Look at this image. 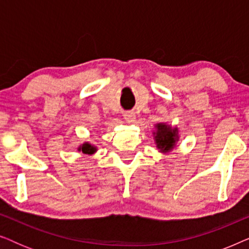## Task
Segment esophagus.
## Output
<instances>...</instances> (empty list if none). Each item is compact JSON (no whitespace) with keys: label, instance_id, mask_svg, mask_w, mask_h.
Returning <instances> with one entry per match:
<instances>
[{"label":"esophagus","instance_id":"34e87169","mask_svg":"<svg viewBox=\"0 0 249 249\" xmlns=\"http://www.w3.org/2000/svg\"><path fill=\"white\" fill-rule=\"evenodd\" d=\"M124 118L125 121L132 122V121H135L136 114H135V112H132V111H127V112H124Z\"/></svg>","mask_w":249,"mask_h":249}]
</instances>
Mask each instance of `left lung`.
Listing matches in <instances>:
<instances>
[{"instance_id": "8db88e82", "label": "left lung", "mask_w": 249, "mask_h": 249, "mask_svg": "<svg viewBox=\"0 0 249 249\" xmlns=\"http://www.w3.org/2000/svg\"><path fill=\"white\" fill-rule=\"evenodd\" d=\"M156 147L162 152H169L175 147L176 141L178 139L177 129H172L165 124H156V131L154 132Z\"/></svg>"}]
</instances>
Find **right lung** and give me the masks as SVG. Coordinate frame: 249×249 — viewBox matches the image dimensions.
Wrapping results in <instances>:
<instances>
[{
	"label": "right lung",
	"instance_id": "obj_1",
	"mask_svg": "<svg viewBox=\"0 0 249 249\" xmlns=\"http://www.w3.org/2000/svg\"><path fill=\"white\" fill-rule=\"evenodd\" d=\"M79 151L85 153V154H93L94 152H96V147H94V146L88 144V142H85V144H83V146H80L79 147Z\"/></svg>",
	"mask_w": 249,
	"mask_h": 249
}]
</instances>
